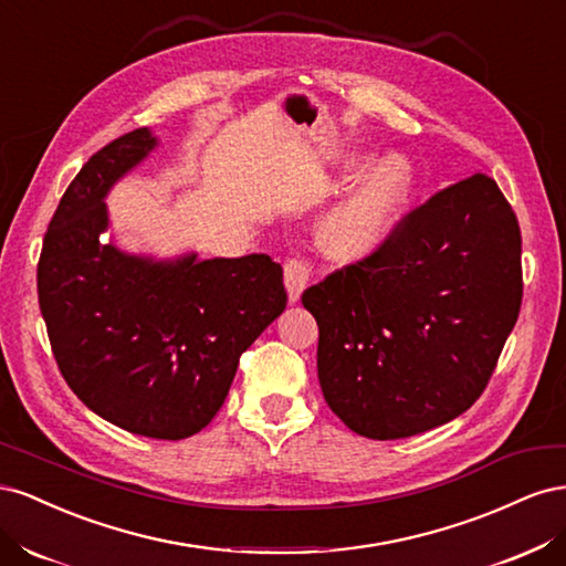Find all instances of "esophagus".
<instances>
[{
    "label": "esophagus",
    "mask_w": 566,
    "mask_h": 566,
    "mask_svg": "<svg viewBox=\"0 0 566 566\" xmlns=\"http://www.w3.org/2000/svg\"><path fill=\"white\" fill-rule=\"evenodd\" d=\"M310 266H306L302 260H290L285 264V290H287V302L297 304L302 293L310 285Z\"/></svg>",
    "instance_id": "34e87169"
}]
</instances>
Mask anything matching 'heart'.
<instances>
[{
  "label": "heart",
  "mask_w": 566,
  "mask_h": 566,
  "mask_svg": "<svg viewBox=\"0 0 566 566\" xmlns=\"http://www.w3.org/2000/svg\"><path fill=\"white\" fill-rule=\"evenodd\" d=\"M352 160L347 169H358ZM410 167L399 156L375 160L349 191L325 212L316 227V243L325 256L349 264L366 260L389 238L410 193Z\"/></svg>",
  "instance_id": "heart-1"
}]
</instances>
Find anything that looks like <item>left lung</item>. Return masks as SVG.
<instances>
[{"label":"left lung","instance_id":"1","mask_svg":"<svg viewBox=\"0 0 566 566\" xmlns=\"http://www.w3.org/2000/svg\"><path fill=\"white\" fill-rule=\"evenodd\" d=\"M302 304L318 323L323 397L352 432L387 441L432 430L479 399L517 323V217L499 184L474 175Z\"/></svg>","mask_w":566,"mask_h":566}]
</instances>
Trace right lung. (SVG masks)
Wrapping results in <instances>:
<instances>
[{
    "label": "right lung",
    "instance_id": "1",
    "mask_svg": "<svg viewBox=\"0 0 566 566\" xmlns=\"http://www.w3.org/2000/svg\"><path fill=\"white\" fill-rule=\"evenodd\" d=\"M158 146L153 129H134L80 169L44 235L38 293L77 399L132 434L177 441L210 424L238 358L287 297L269 254L158 256L113 241L106 198Z\"/></svg>",
    "mask_w": 566,
    "mask_h": 566
}]
</instances>
